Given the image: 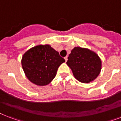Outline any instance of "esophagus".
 <instances>
[{"instance_id":"1","label":"esophagus","mask_w":121,"mask_h":121,"mask_svg":"<svg viewBox=\"0 0 121 121\" xmlns=\"http://www.w3.org/2000/svg\"><path fill=\"white\" fill-rule=\"evenodd\" d=\"M65 61H66L68 60V56L65 57Z\"/></svg>"}]
</instances>
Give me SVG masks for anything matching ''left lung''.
<instances>
[{
  "instance_id": "left-lung-1",
  "label": "left lung",
  "mask_w": 121,
  "mask_h": 121,
  "mask_svg": "<svg viewBox=\"0 0 121 121\" xmlns=\"http://www.w3.org/2000/svg\"><path fill=\"white\" fill-rule=\"evenodd\" d=\"M74 77L84 83L97 78L102 69V61L94 51L85 48L75 47L71 51L66 62Z\"/></svg>"
}]
</instances>
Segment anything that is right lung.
Here are the masks:
<instances>
[{
  "label": "right lung",
  "instance_id": "add662e5",
  "mask_svg": "<svg viewBox=\"0 0 121 121\" xmlns=\"http://www.w3.org/2000/svg\"><path fill=\"white\" fill-rule=\"evenodd\" d=\"M64 58L49 44L35 46L22 55L21 65L26 77L38 86H45L51 82Z\"/></svg>",
  "mask_w": 121,
  "mask_h": 121
}]
</instances>
